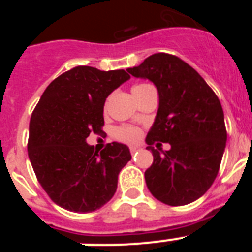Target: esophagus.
<instances>
[{
  "label": "esophagus",
  "instance_id": "34e87169",
  "mask_svg": "<svg viewBox=\"0 0 252 252\" xmlns=\"http://www.w3.org/2000/svg\"><path fill=\"white\" fill-rule=\"evenodd\" d=\"M141 150H142L141 146H131V148H130L131 154H136L137 151H141Z\"/></svg>",
  "mask_w": 252,
  "mask_h": 252
}]
</instances>
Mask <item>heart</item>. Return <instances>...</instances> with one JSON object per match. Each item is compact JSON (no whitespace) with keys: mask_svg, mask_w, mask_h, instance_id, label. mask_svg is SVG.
Returning a JSON list of instances; mask_svg holds the SVG:
<instances>
[{"mask_svg":"<svg viewBox=\"0 0 252 252\" xmlns=\"http://www.w3.org/2000/svg\"><path fill=\"white\" fill-rule=\"evenodd\" d=\"M150 87L151 86H149V84H135L131 90L133 97H137ZM116 137L125 142H136L141 137V131L135 126H122V127H119L116 130Z\"/></svg>","mask_w":252,"mask_h":252,"instance_id":"1","label":"heart"}]
</instances>
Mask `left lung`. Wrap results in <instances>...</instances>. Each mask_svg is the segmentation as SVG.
Masks as SVG:
<instances>
[{
  "label": "left lung",
  "mask_w": 252,
  "mask_h": 252,
  "mask_svg": "<svg viewBox=\"0 0 252 252\" xmlns=\"http://www.w3.org/2000/svg\"><path fill=\"white\" fill-rule=\"evenodd\" d=\"M127 72L153 82L159 93L146 136L154 157L146 186L168 206L192 203L212 186L221 165L227 141L221 102L197 70L175 55L153 54ZM155 141L169 142L171 150L154 149Z\"/></svg>",
  "instance_id": "left-lung-1"
}]
</instances>
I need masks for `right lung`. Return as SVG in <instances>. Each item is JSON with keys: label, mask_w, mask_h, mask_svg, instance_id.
<instances>
[{"label": "right lung", "mask_w": 252, "mask_h": 252, "mask_svg": "<svg viewBox=\"0 0 252 252\" xmlns=\"http://www.w3.org/2000/svg\"><path fill=\"white\" fill-rule=\"evenodd\" d=\"M128 79L124 69L75 66L51 82L35 107L29 159L46 194L62 208L93 212L116 193L120 171L131 160L130 150L112 142L98 153L87 137L103 133L106 98Z\"/></svg>", "instance_id": "obj_1"}]
</instances>
